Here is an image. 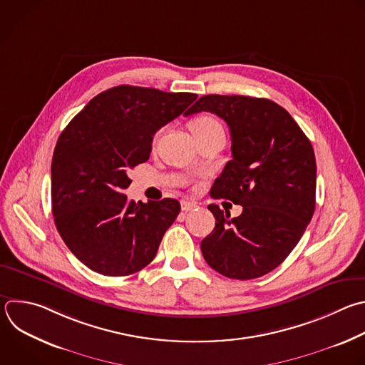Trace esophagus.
I'll list each match as a JSON object with an SVG mask.
<instances>
[{
	"label": "esophagus",
	"mask_w": 365,
	"mask_h": 365,
	"mask_svg": "<svg viewBox=\"0 0 365 365\" xmlns=\"http://www.w3.org/2000/svg\"><path fill=\"white\" fill-rule=\"evenodd\" d=\"M180 206H182L183 212H189V210H193V209L197 207V205L195 202H190V200H182Z\"/></svg>",
	"instance_id": "esophagus-1"
}]
</instances>
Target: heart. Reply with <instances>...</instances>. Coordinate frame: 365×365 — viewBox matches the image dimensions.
Instances as JSON below:
<instances>
[{"instance_id": "obj_1", "label": "heart", "mask_w": 365, "mask_h": 365, "mask_svg": "<svg viewBox=\"0 0 365 365\" xmlns=\"http://www.w3.org/2000/svg\"><path fill=\"white\" fill-rule=\"evenodd\" d=\"M189 129L193 136H197V135H202L215 129H222V128L215 118L209 115H197L189 123Z\"/></svg>"}]
</instances>
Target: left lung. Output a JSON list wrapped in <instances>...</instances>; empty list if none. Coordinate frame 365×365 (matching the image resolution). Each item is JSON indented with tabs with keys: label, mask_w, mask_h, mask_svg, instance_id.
<instances>
[{
	"label": "left lung",
	"mask_w": 365,
	"mask_h": 365,
	"mask_svg": "<svg viewBox=\"0 0 365 365\" xmlns=\"http://www.w3.org/2000/svg\"><path fill=\"white\" fill-rule=\"evenodd\" d=\"M200 111L223 118L232 139V160L210 195L244 207L230 219L217 205L207 206L216 223L200 242L203 258L226 278H259L285 261L314 215L312 145L291 114L268 98L209 94L187 115Z\"/></svg>",
	"instance_id": "8db88e82"
}]
</instances>
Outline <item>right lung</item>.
Wrapping results in <instances>:
<instances>
[{
	"mask_svg": "<svg viewBox=\"0 0 365 365\" xmlns=\"http://www.w3.org/2000/svg\"><path fill=\"white\" fill-rule=\"evenodd\" d=\"M196 97L111 87L93 97L60 135L51 162L54 223L67 248L91 271L126 277L156 257L180 203L129 200L128 173L149 159L155 133L187 114Z\"/></svg>",
	"mask_w": 365,
	"mask_h": 365,
	"instance_id": "add662e5",
	"label": "right lung"
}]
</instances>
